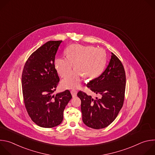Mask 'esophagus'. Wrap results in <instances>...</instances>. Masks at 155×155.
I'll list each match as a JSON object with an SVG mask.
<instances>
[{
	"mask_svg": "<svg viewBox=\"0 0 155 155\" xmlns=\"http://www.w3.org/2000/svg\"><path fill=\"white\" fill-rule=\"evenodd\" d=\"M71 94H72V96L73 97H75L77 96V91H75V90H72V91H71Z\"/></svg>",
	"mask_w": 155,
	"mask_h": 155,
	"instance_id": "34e87169",
	"label": "esophagus"
}]
</instances>
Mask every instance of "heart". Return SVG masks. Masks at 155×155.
<instances>
[{"label":"heart","mask_w":155,"mask_h":155,"mask_svg":"<svg viewBox=\"0 0 155 155\" xmlns=\"http://www.w3.org/2000/svg\"><path fill=\"white\" fill-rule=\"evenodd\" d=\"M66 58H59L54 61V67L61 77L67 76L61 82L66 89H75L81 85V76L86 79H94L103 72L107 54L102 48L91 46L72 45L65 50Z\"/></svg>","instance_id":"b5f03b06"}]
</instances>
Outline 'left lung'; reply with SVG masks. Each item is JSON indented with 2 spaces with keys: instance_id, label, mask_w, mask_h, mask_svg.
I'll return each mask as SVG.
<instances>
[{
  "instance_id": "8db88e82",
  "label": "left lung",
  "mask_w": 155,
  "mask_h": 155,
  "mask_svg": "<svg viewBox=\"0 0 155 155\" xmlns=\"http://www.w3.org/2000/svg\"><path fill=\"white\" fill-rule=\"evenodd\" d=\"M86 86L96 94H101V97L93 99L81 91L78 93L81 102L82 120L85 125L93 129L104 128L115 120L124 99L126 74L117 56L112 53L105 71Z\"/></svg>"
}]
</instances>
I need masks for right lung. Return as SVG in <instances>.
Returning a JSON list of instances; mask_svg holds the SVG:
<instances>
[{"instance_id": "right-lung-1", "label": "right lung", "mask_w": 155, "mask_h": 155, "mask_svg": "<svg viewBox=\"0 0 155 155\" xmlns=\"http://www.w3.org/2000/svg\"><path fill=\"white\" fill-rule=\"evenodd\" d=\"M61 42L49 41L38 48L28 58L22 74V89L27 112L31 120L42 127L60 124L65 106L72 99L68 90L53 94L59 81L54 59Z\"/></svg>"}]
</instances>
